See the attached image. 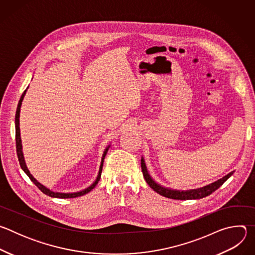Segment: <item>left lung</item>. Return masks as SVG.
<instances>
[{
    "label": "left lung",
    "instance_id": "obj_1",
    "mask_svg": "<svg viewBox=\"0 0 255 255\" xmlns=\"http://www.w3.org/2000/svg\"><path fill=\"white\" fill-rule=\"evenodd\" d=\"M141 168H142L144 179L146 180V183L149 185V187L154 192H156L157 194H159L165 198L173 199V200H198V199L205 198V197L211 195L217 189H219L234 172V171H231L230 173L223 176L222 178L218 179V180L214 181V183L207 185L205 187H202L199 189H194V190L180 191V190H173V189L165 188V187L159 185L158 183H156V181L149 174L147 167H146V163H145L143 156L141 157Z\"/></svg>",
    "mask_w": 255,
    "mask_h": 255
}]
</instances>
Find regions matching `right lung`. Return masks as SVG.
I'll return each mask as SVG.
<instances>
[{
    "instance_id": "obj_1",
    "label": "right lung",
    "mask_w": 255,
    "mask_h": 255,
    "mask_svg": "<svg viewBox=\"0 0 255 255\" xmlns=\"http://www.w3.org/2000/svg\"><path fill=\"white\" fill-rule=\"evenodd\" d=\"M28 89V88H27ZM27 89L24 91V93L22 94L21 98H20V101L18 103V107H17V111H16V116H15V128H16V148H17V155H18V159H19V162H20V165H21V168L23 169V171L29 176V178L33 181L34 185L37 187L42 193H44L45 195L51 197V198H59V199H70V198H77V197H81V196H84L88 193H90L96 186L97 184L99 183V180L101 178V173H102V169H103V163H104V159H105V156L109 150V148H110L111 145H108V146L106 147V149L104 150V153H103V156H102V160H101V164H100V168H99V173L97 175V178L96 180L94 181V183L88 187L87 189L83 190V191H80V192H76V193H58V192H53L51 191L50 189L46 188L45 186H43L41 183H39V181L36 179L30 172V170L28 169L27 167V164H26V161H25V158H24V154H23V149H22V140H21V133H20V110H21V105H22V101L24 99V96L27 92Z\"/></svg>"
}]
</instances>
